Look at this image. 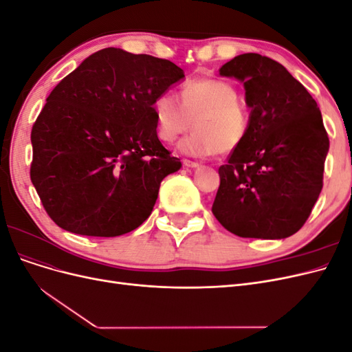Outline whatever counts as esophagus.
I'll list each match as a JSON object with an SVG mask.
<instances>
[{
    "mask_svg": "<svg viewBox=\"0 0 352 352\" xmlns=\"http://www.w3.org/2000/svg\"><path fill=\"white\" fill-rule=\"evenodd\" d=\"M184 166H186V167H190V168H197V167H199L201 164L199 163H197V162H190V160H184Z\"/></svg>",
    "mask_w": 352,
    "mask_h": 352,
    "instance_id": "esophagus-1",
    "label": "esophagus"
}]
</instances>
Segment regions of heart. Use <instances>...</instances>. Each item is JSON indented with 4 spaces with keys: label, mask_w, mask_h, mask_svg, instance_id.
Masks as SVG:
<instances>
[{
    "label": "heart",
    "mask_w": 352,
    "mask_h": 352,
    "mask_svg": "<svg viewBox=\"0 0 352 352\" xmlns=\"http://www.w3.org/2000/svg\"><path fill=\"white\" fill-rule=\"evenodd\" d=\"M238 92L220 79L189 80L182 88V102L172 92H164L154 102L157 135L164 142H179L180 153L192 157L230 154L238 150L248 133L250 119L238 102Z\"/></svg>",
    "instance_id": "heart-1"
}]
</instances>
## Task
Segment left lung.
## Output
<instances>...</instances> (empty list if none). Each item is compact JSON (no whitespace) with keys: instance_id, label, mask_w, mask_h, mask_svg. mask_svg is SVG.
<instances>
[{"instance_id":"obj_1","label":"left lung","mask_w":352,"mask_h":352,"mask_svg":"<svg viewBox=\"0 0 352 352\" xmlns=\"http://www.w3.org/2000/svg\"><path fill=\"white\" fill-rule=\"evenodd\" d=\"M220 76L243 83L247 138L220 166L212 214L241 238L283 239L302 228L323 188L329 138L320 109L280 63L236 56Z\"/></svg>"}]
</instances>
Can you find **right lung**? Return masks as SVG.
<instances>
[{
    "mask_svg": "<svg viewBox=\"0 0 352 352\" xmlns=\"http://www.w3.org/2000/svg\"><path fill=\"white\" fill-rule=\"evenodd\" d=\"M184 78L168 60L104 48L51 91L32 127L30 180L57 226L113 238L150 217L182 167L158 140L154 102Z\"/></svg>",
    "mask_w": 352,
    "mask_h": 352,
    "instance_id": "add662e5",
    "label": "right lung"
}]
</instances>
